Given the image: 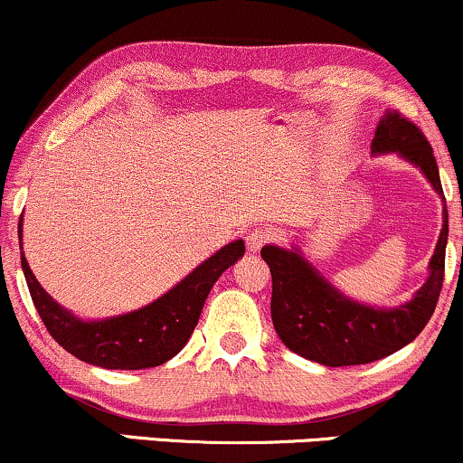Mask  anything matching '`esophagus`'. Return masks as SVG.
<instances>
[{
	"mask_svg": "<svg viewBox=\"0 0 463 463\" xmlns=\"http://www.w3.org/2000/svg\"><path fill=\"white\" fill-rule=\"evenodd\" d=\"M274 239V232L268 228H252L246 235V246L250 252H259L265 243H269Z\"/></svg>",
	"mask_w": 463,
	"mask_h": 463,
	"instance_id": "obj_1",
	"label": "esophagus"
}]
</instances>
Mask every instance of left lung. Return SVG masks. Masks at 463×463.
<instances>
[{
  "instance_id": "1",
  "label": "left lung",
  "mask_w": 463,
  "mask_h": 463,
  "mask_svg": "<svg viewBox=\"0 0 463 463\" xmlns=\"http://www.w3.org/2000/svg\"><path fill=\"white\" fill-rule=\"evenodd\" d=\"M396 152L420 167L431 187L444 195L433 147L416 124L398 110H387L372 139V154ZM444 200V198H442ZM429 261V276L413 298L396 309L361 305L328 283L298 248L263 246L272 272V322L280 342L300 357L339 368L379 361L418 337L431 320L444 283L449 213Z\"/></svg>"
}]
</instances>
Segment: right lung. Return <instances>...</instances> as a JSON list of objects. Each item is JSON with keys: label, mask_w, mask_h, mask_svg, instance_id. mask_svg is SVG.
<instances>
[{"label": "right lung", "mask_w": 463, "mask_h": 463, "mask_svg": "<svg viewBox=\"0 0 463 463\" xmlns=\"http://www.w3.org/2000/svg\"><path fill=\"white\" fill-rule=\"evenodd\" d=\"M243 252L246 246L241 239L231 241L158 300L106 320H80L58 305L32 274L24 252L21 268L41 320L67 353L106 370H143L156 368L184 348L200 320L211 287L224 269L243 257Z\"/></svg>", "instance_id": "1"}]
</instances>
